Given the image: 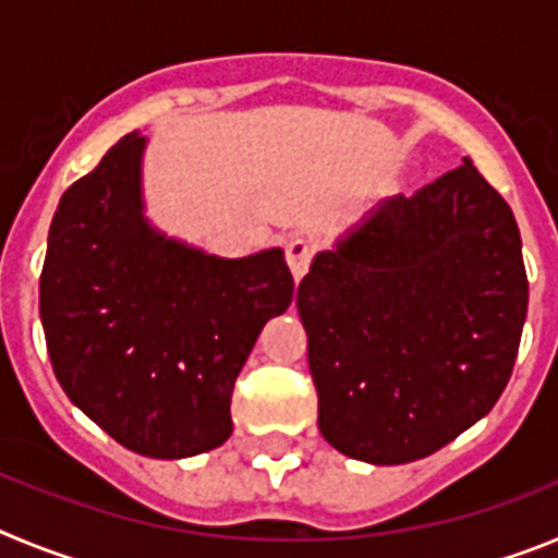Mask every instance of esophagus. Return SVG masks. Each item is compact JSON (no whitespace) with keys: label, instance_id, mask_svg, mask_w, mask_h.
<instances>
[{"label":"esophagus","instance_id":"esophagus-1","mask_svg":"<svg viewBox=\"0 0 558 558\" xmlns=\"http://www.w3.org/2000/svg\"><path fill=\"white\" fill-rule=\"evenodd\" d=\"M313 243L310 240H302V236H295V240H290L288 248H284V254H288V265L290 270H293V279L299 282L304 274H307L310 263H313Z\"/></svg>","mask_w":558,"mask_h":558}]
</instances>
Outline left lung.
<instances>
[{
    "label": "left lung",
    "instance_id": "1",
    "mask_svg": "<svg viewBox=\"0 0 558 558\" xmlns=\"http://www.w3.org/2000/svg\"><path fill=\"white\" fill-rule=\"evenodd\" d=\"M295 307L329 445L377 466L433 456L514 368L529 276L511 206L463 159L315 254Z\"/></svg>",
    "mask_w": 558,
    "mask_h": 558
}]
</instances>
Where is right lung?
Instances as JSON below:
<instances>
[{"label": "right lung", "mask_w": 558, "mask_h": 558, "mask_svg": "<svg viewBox=\"0 0 558 558\" xmlns=\"http://www.w3.org/2000/svg\"><path fill=\"white\" fill-rule=\"evenodd\" d=\"M140 131L63 192L41 270L47 352L66 397L113 441L190 458L231 436V391L293 302L282 248L206 254L153 229Z\"/></svg>", "instance_id": "obj_1"}]
</instances>
